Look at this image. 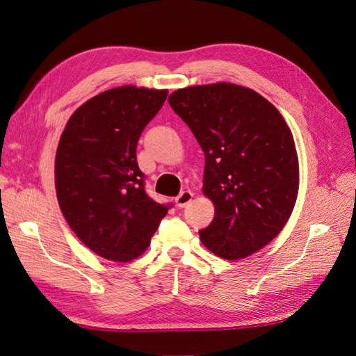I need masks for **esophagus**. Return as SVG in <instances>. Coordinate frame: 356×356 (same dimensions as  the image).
Returning a JSON list of instances; mask_svg holds the SVG:
<instances>
[{"label":"esophagus","instance_id":"obj_1","mask_svg":"<svg viewBox=\"0 0 356 356\" xmlns=\"http://www.w3.org/2000/svg\"><path fill=\"white\" fill-rule=\"evenodd\" d=\"M191 199H193V193L190 190H184L175 197V203L178 208H186L187 204L191 202Z\"/></svg>","mask_w":356,"mask_h":356}]
</instances>
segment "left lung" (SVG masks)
Here are the masks:
<instances>
[{"label":"left lung","instance_id":"obj_1","mask_svg":"<svg viewBox=\"0 0 356 356\" xmlns=\"http://www.w3.org/2000/svg\"><path fill=\"white\" fill-rule=\"evenodd\" d=\"M204 153L203 195L215 207L202 243L225 260L257 252L281 233L298 195L293 134L276 106L232 83L178 89L168 98Z\"/></svg>","mask_w":356,"mask_h":356}]
</instances>
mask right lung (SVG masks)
Wrapping results in <instances>:
<instances>
[{"label": "right lung", "instance_id": "obj_1", "mask_svg": "<svg viewBox=\"0 0 356 356\" xmlns=\"http://www.w3.org/2000/svg\"><path fill=\"white\" fill-rule=\"evenodd\" d=\"M166 96L136 86L105 90L75 110L59 139L60 211L77 238L106 260L141 255L172 207L147 195L136 161L138 139Z\"/></svg>", "mask_w": 356, "mask_h": 356}]
</instances>
